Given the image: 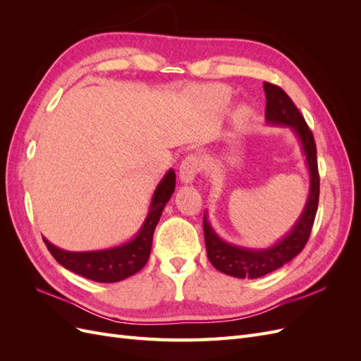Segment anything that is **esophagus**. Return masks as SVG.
<instances>
[{
	"label": "esophagus",
	"instance_id": "1",
	"mask_svg": "<svg viewBox=\"0 0 361 361\" xmlns=\"http://www.w3.org/2000/svg\"><path fill=\"white\" fill-rule=\"evenodd\" d=\"M202 170V161L199 157L195 155H188L185 158L179 167V178L183 183H191L197 173Z\"/></svg>",
	"mask_w": 361,
	"mask_h": 361
}]
</instances>
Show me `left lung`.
<instances>
[{
    "mask_svg": "<svg viewBox=\"0 0 361 361\" xmlns=\"http://www.w3.org/2000/svg\"><path fill=\"white\" fill-rule=\"evenodd\" d=\"M264 89L267 96V123L289 128L300 141L310 178L309 195L300 218L290 231L268 248H247L226 243L223 238L216 235L207 220V212H204L203 232L207 259L218 271L236 279H259L267 276L300 255L305 243L309 241L319 202V173L312 130L285 90L271 82H264Z\"/></svg>",
    "mask_w": 361,
    "mask_h": 361,
    "instance_id": "8db88e82",
    "label": "left lung"
}]
</instances>
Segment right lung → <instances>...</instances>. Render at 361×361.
Returning a JSON list of instances; mask_svg holds the SVG:
<instances>
[{
    "label": "right lung",
    "instance_id": "obj_1",
    "mask_svg": "<svg viewBox=\"0 0 361 361\" xmlns=\"http://www.w3.org/2000/svg\"><path fill=\"white\" fill-rule=\"evenodd\" d=\"M176 185V173L170 169L161 179L152 197L145 223L130 241L105 250L68 251L51 244L47 238L49 253L61 267L97 283H116L134 276L143 268L150 256L152 239L164 207L169 203Z\"/></svg>",
    "mask_w": 361,
    "mask_h": 361
}]
</instances>
